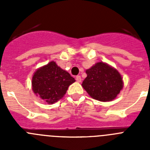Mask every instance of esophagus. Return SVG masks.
<instances>
[{"mask_svg": "<svg viewBox=\"0 0 150 150\" xmlns=\"http://www.w3.org/2000/svg\"><path fill=\"white\" fill-rule=\"evenodd\" d=\"M76 80L78 82V83H80V82H81V80H82L81 76H79V75H78V76H76Z\"/></svg>", "mask_w": 150, "mask_h": 150, "instance_id": "34e87169", "label": "esophagus"}]
</instances>
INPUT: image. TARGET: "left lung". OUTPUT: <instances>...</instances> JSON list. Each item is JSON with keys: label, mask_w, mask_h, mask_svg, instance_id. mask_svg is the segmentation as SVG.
I'll return each mask as SVG.
<instances>
[{"label": "left lung", "mask_w": 150, "mask_h": 150, "mask_svg": "<svg viewBox=\"0 0 150 150\" xmlns=\"http://www.w3.org/2000/svg\"><path fill=\"white\" fill-rule=\"evenodd\" d=\"M83 87L88 95L100 101L116 98L123 87L122 78L118 71L103 62H98L86 71Z\"/></svg>", "instance_id": "left-lung-1"}]
</instances>
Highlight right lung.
Returning <instances> with one entry per match:
<instances>
[{"mask_svg":"<svg viewBox=\"0 0 150 150\" xmlns=\"http://www.w3.org/2000/svg\"><path fill=\"white\" fill-rule=\"evenodd\" d=\"M75 82L67 71L51 62L38 69L32 78V89L34 93L49 104L60 100L67 92L70 85Z\"/></svg>","mask_w":150,"mask_h":150,"instance_id":"right-lung-1","label":"right lung"}]
</instances>
